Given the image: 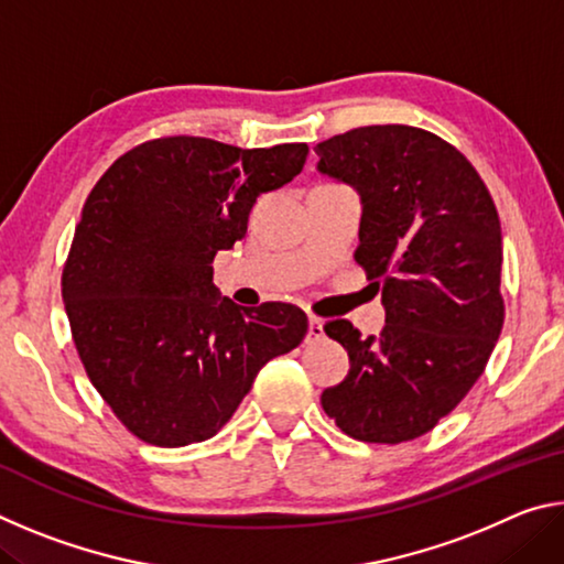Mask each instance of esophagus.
Wrapping results in <instances>:
<instances>
[{
  "instance_id": "1",
  "label": "esophagus",
  "mask_w": 564,
  "mask_h": 564,
  "mask_svg": "<svg viewBox=\"0 0 564 564\" xmlns=\"http://www.w3.org/2000/svg\"><path fill=\"white\" fill-rule=\"evenodd\" d=\"M323 336H326V330H323V321L316 318V316H311L308 318V343L321 340Z\"/></svg>"
}]
</instances>
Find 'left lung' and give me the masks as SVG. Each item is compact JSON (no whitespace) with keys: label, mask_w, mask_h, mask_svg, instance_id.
<instances>
[{"label":"left lung","mask_w":564,"mask_h":564,"mask_svg":"<svg viewBox=\"0 0 564 564\" xmlns=\"http://www.w3.org/2000/svg\"><path fill=\"white\" fill-rule=\"evenodd\" d=\"M316 154L323 176L358 191L356 261L386 308L380 336L326 323L350 370L323 390V410L356 441H413L467 395L500 338L498 208L470 161L431 131L360 127Z\"/></svg>","instance_id":"1"}]
</instances>
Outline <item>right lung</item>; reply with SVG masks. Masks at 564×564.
<instances>
[{"mask_svg": "<svg viewBox=\"0 0 564 564\" xmlns=\"http://www.w3.org/2000/svg\"><path fill=\"white\" fill-rule=\"evenodd\" d=\"M305 156V144L166 137L127 151L91 188L62 299L94 388L144 443L214 437L265 362L303 340L301 308L221 299L212 263L246 236L256 198L299 176Z\"/></svg>", "mask_w": 564, "mask_h": 564, "instance_id": "add662e5", "label": "right lung"}]
</instances>
